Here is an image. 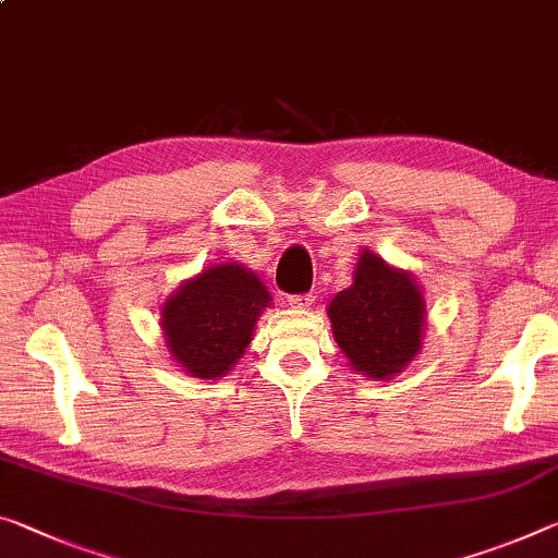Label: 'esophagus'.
<instances>
[{"mask_svg":"<svg viewBox=\"0 0 558 558\" xmlns=\"http://www.w3.org/2000/svg\"><path fill=\"white\" fill-rule=\"evenodd\" d=\"M315 303V295L313 293H300V295H290L288 298V305L295 307V311H307Z\"/></svg>","mask_w":558,"mask_h":558,"instance_id":"esophagus-1","label":"esophagus"}]
</instances>
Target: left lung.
Here are the masks:
<instances>
[{"label":"left lung","instance_id":"obj_1","mask_svg":"<svg viewBox=\"0 0 558 558\" xmlns=\"http://www.w3.org/2000/svg\"><path fill=\"white\" fill-rule=\"evenodd\" d=\"M335 342L357 373L390 379L420 352L424 300L414 280L375 253L360 255L355 282L332 298Z\"/></svg>","mask_w":558,"mask_h":558}]
</instances>
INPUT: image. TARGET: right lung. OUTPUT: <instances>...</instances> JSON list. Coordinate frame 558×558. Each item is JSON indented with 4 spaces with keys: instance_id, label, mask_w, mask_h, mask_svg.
Here are the masks:
<instances>
[{
    "instance_id": "1",
    "label": "right lung",
    "mask_w": 558,
    "mask_h": 558,
    "mask_svg": "<svg viewBox=\"0 0 558 558\" xmlns=\"http://www.w3.org/2000/svg\"><path fill=\"white\" fill-rule=\"evenodd\" d=\"M270 293L238 263H223L183 282L163 305V335L175 362L193 377L226 375L243 355Z\"/></svg>"
}]
</instances>
